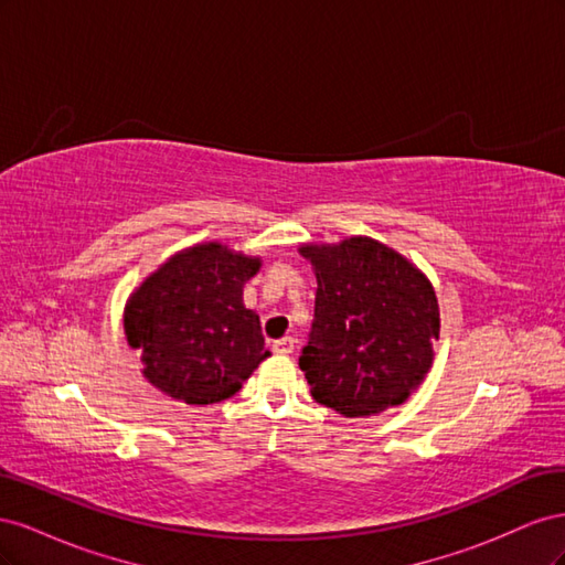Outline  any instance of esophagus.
I'll list each match as a JSON object with an SVG mask.
<instances>
[{
  "instance_id": "obj_1",
  "label": "esophagus",
  "mask_w": 565,
  "mask_h": 565,
  "mask_svg": "<svg viewBox=\"0 0 565 565\" xmlns=\"http://www.w3.org/2000/svg\"><path fill=\"white\" fill-rule=\"evenodd\" d=\"M273 353H278V355L295 353V339L292 337H282L278 341H273Z\"/></svg>"
}]
</instances>
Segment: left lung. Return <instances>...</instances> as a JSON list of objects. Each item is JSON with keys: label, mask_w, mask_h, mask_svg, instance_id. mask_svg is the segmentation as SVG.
Segmentation results:
<instances>
[{"label": "left lung", "mask_w": 565, "mask_h": 565, "mask_svg": "<svg viewBox=\"0 0 565 565\" xmlns=\"http://www.w3.org/2000/svg\"><path fill=\"white\" fill-rule=\"evenodd\" d=\"M299 254L318 280L313 330L299 358L316 403L344 417L403 405L431 370L440 337L431 280L367 235L303 243Z\"/></svg>", "instance_id": "1"}]
</instances>
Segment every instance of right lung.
<instances>
[{"label":"right lung","instance_id":"1","mask_svg":"<svg viewBox=\"0 0 565 565\" xmlns=\"http://www.w3.org/2000/svg\"><path fill=\"white\" fill-rule=\"evenodd\" d=\"M262 268L221 243H198L169 256L125 303V334L141 351L143 377L185 405L221 403L270 355L262 322L243 289Z\"/></svg>","mask_w":565,"mask_h":565}]
</instances>
